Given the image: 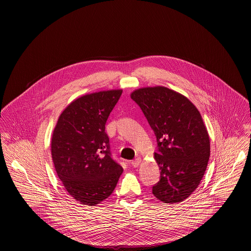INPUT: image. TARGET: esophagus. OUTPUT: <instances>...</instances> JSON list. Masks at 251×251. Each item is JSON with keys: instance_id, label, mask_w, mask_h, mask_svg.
<instances>
[{"instance_id": "34e87169", "label": "esophagus", "mask_w": 251, "mask_h": 251, "mask_svg": "<svg viewBox=\"0 0 251 251\" xmlns=\"http://www.w3.org/2000/svg\"><path fill=\"white\" fill-rule=\"evenodd\" d=\"M140 162H141V159H140V158H136V159H134V160L131 162V165L133 167H137L139 166Z\"/></svg>"}]
</instances>
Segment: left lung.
Instances as JSON below:
<instances>
[{"label":"left lung","mask_w":251,"mask_h":251,"mask_svg":"<svg viewBox=\"0 0 251 251\" xmlns=\"http://www.w3.org/2000/svg\"><path fill=\"white\" fill-rule=\"evenodd\" d=\"M131 98L157 140L154 157L161 175L152 194L163 202H180L199 186L210 157L201 116L187 98L164 86L140 88Z\"/></svg>","instance_id":"obj_1"}]
</instances>
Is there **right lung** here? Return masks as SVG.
Here are the masks:
<instances>
[{
	"label": "right lung",
	"instance_id": "right-lung-1",
	"mask_svg": "<svg viewBox=\"0 0 251 251\" xmlns=\"http://www.w3.org/2000/svg\"><path fill=\"white\" fill-rule=\"evenodd\" d=\"M122 90L73 100L60 115L51 157L64 187L78 202L95 206L113 193L123 168L112 158L105 124Z\"/></svg>",
	"mask_w": 251,
	"mask_h": 251
}]
</instances>
